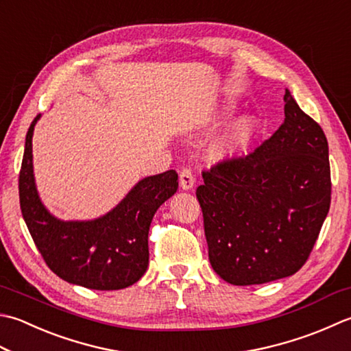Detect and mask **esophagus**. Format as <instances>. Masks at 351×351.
<instances>
[{
    "instance_id": "1",
    "label": "esophagus",
    "mask_w": 351,
    "mask_h": 351,
    "mask_svg": "<svg viewBox=\"0 0 351 351\" xmlns=\"http://www.w3.org/2000/svg\"><path fill=\"white\" fill-rule=\"evenodd\" d=\"M180 184L182 190H191L195 185V176H193V171H191L189 167H184L181 175H180Z\"/></svg>"
}]
</instances>
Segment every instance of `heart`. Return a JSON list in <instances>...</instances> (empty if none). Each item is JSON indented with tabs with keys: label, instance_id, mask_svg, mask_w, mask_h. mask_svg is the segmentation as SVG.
Masks as SVG:
<instances>
[{
	"label": "heart",
	"instance_id": "heart-1",
	"mask_svg": "<svg viewBox=\"0 0 351 351\" xmlns=\"http://www.w3.org/2000/svg\"><path fill=\"white\" fill-rule=\"evenodd\" d=\"M236 105L231 101H225L211 109L205 117L204 123L210 126H219L234 114ZM260 129V120L256 115H245L225 130L223 135L216 141L211 149V156L216 161H231L243 152L246 146L257 135Z\"/></svg>",
	"mask_w": 351,
	"mask_h": 351
}]
</instances>
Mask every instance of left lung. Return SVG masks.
Masks as SVG:
<instances>
[{"label":"left lung","instance_id":"obj_1","mask_svg":"<svg viewBox=\"0 0 351 351\" xmlns=\"http://www.w3.org/2000/svg\"><path fill=\"white\" fill-rule=\"evenodd\" d=\"M202 178L196 196L219 277L250 286L300 271L330 208L332 182L326 135L287 89L277 132Z\"/></svg>","mask_w":351,"mask_h":351}]
</instances>
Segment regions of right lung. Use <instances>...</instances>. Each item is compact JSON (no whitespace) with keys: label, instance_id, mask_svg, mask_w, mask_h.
<instances>
[{"label":"right lung","instance_id":"1","mask_svg":"<svg viewBox=\"0 0 351 351\" xmlns=\"http://www.w3.org/2000/svg\"><path fill=\"white\" fill-rule=\"evenodd\" d=\"M25 136L19 171V204L33 242L48 267L71 285L119 291L136 283L149 265V228L154 215L178 190V173L143 178L115 207L91 221H62L45 208L33 173V130Z\"/></svg>","mask_w":351,"mask_h":351}]
</instances>
